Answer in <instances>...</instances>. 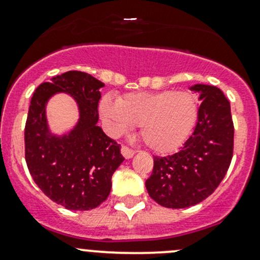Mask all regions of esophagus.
<instances>
[{
	"label": "esophagus",
	"instance_id": "esophagus-1",
	"mask_svg": "<svg viewBox=\"0 0 260 260\" xmlns=\"http://www.w3.org/2000/svg\"><path fill=\"white\" fill-rule=\"evenodd\" d=\"M121 152H122V155L125 158V159H129V158H132L136 153L132 148H129L128 146H122Z\"/></svg>",
	"mask_w": 260,
	"mask_h": 260
}]
</instances>
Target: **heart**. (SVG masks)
<instances>
[{
	"instance_id": "1",
	"label": "heart",
	"mask_w": 260,
	"mask_h": 260,
	"mask_svg": "<svg viewBox=\"0 0 260 260\" xmlns=\"http://www.w3.org/2000/svg\"><path fill=\"white\" fill-rule=\"evenodd\" d=\"M100 111L116 135L139 125L142 141L157 153L178 149L192 135L198 119V101L189 91L133 92L118 101L102 98Z\"/></svg>"
}]
</instances>
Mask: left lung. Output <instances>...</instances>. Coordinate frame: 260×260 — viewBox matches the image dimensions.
<instances>
[{
  "mask_svg": "<svg viewBox=\"0 0 260 260\" xmlns=\"http://www.w3.org/2000/svg\"><path fill=\"white\" fill-rule=\"evenodd\" d=\"M202 101L194 132L178 153L154 157L148 194L167 208H188L212 194L225 176L234 146L231 103L219 88L194 84Z\"/></svg>",
  "mask_w": 260,
  "mask_h": 260,
  "instance_id": "obj_1",
  "label": "left lung"
}]
</instances>
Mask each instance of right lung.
<instances>
[{"instance_id":"right-lung-1","label":"right lung","mask_w":260,"mask_h":260,"mask_svg":"<svg viewBox=\"0 0 260 260\" xmlns=\"http://www.w3.org/2000/svg\"><path fill=\"white\" fill-rule=\"evenodd\" d=\"M93 76L68 71L37 87L24 127V158L35 183L48 198L71 210H89L107 199L112 174L123 162L121 146L98 122L100 89ZM66 91L79 103L80 121L68 135H51L45 103L52 94Z\"/></svg>"}]
</instances>
